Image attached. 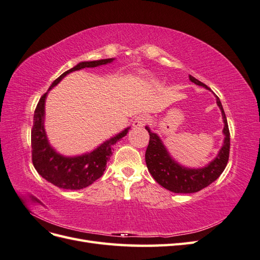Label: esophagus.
Instances as JSON below:
<instances>
[{
  "mask_svg": "<svg viewBox=\"0 0 260 260\" xmlns=\"http://www.w3.org/2000/svg\"><path fill=\"white\" fill-rule=\"evenodd\" d=\"M147 121H148V118L145 115H139L135 118L132 124L135 128H142L147 123Z\"/></svg>",
  "mask_w": 260,
  "mask_h": 260,
  "instance_id": "1",
  "label": "esophagus"
}]
</instances>
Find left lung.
<instances>
[{
  "instance_id": "left-lung-1",
  "label": "left lung",
  "mask_w": 260,
  "mask_h": 260,
  "mask_svg": "<svg viewBox=\"0 0 260 260\" xmlns=\"http://www.w3.org/2000/svg\"><path fill=\"white\" fill-rule=\"evenodd\" d=\"M190 80L195 84L204 86L205 89L211 91L206 84L199 81L192 76H190ZM216 100L224 122L222 131L224 140L222 147L220 148L216 158L203 168L192 169L181 166L170 156L160 138L149 130L147 125L145 127L149 133V142L145 152L146 166L149 174L162 187L175 193H195L214 182L223 172L228 160H229L230 132L221 102L218 96H216Z\"/></svg>"
}]
</instances>
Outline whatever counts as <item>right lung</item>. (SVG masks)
<instances>
[{
	"label": "right lung",
	"mask_w": 260,
	"mask_h": 260,
	"mask_svg": "<svg viewBox=\"0 0 260 260\" xmlns=\"http://www.w3.org/2000/svg\"><path fill=\"white\" fill-rule=\"evenodd\" d=\"M115 58H106L92 61H81L79 64L61 74L55 80L48 92L44 93L37 105L34 116V127L31 130V147L32 164L38 174L52 184L66 190H80L91 185L94 181L103 176L106 164L112 156V146L122 139L130 128L124 129L114 138L106 140L92 152L80 156L67 157L58 154L50 145L44 130L45 99L50 90L58 84L68 74L82 68H92L112 62Z\"/></svg>",
	"instance_id": "1"
}]
</instances>
